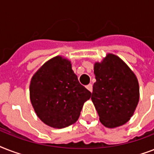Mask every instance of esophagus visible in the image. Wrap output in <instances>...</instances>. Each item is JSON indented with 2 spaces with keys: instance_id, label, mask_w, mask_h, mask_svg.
<instances>
[{
  "instance_id": "1",
  "label": "esophagus",
  "mask_w": 154,
  "mask_h": 154,
  "mask_svg": "<svg viewBox=\"0 0 154 154\" xmlns=\"http://www.w3.org/2000/svg\"><path fill=\"white\" fill-rule=\"evenodd\" d=\"M86 88L87 89H89L90 92L93 91V85L92 84H89L88 85H86Z\"/></svg>"
}]
</instances>
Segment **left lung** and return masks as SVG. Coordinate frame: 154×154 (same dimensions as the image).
I'll use <instances>...</instances> for the list:
<instances>
[{"label":"left lung","instance_id":"1","mask_svg":"<svg viewBox=\"0 0 154 154\" xmlns=\"http://www.w3.org/2000/svg\"><path fill=\"white\" fill-rule=\"evenodd\" d=\"M96 82L92 101L101 124L116 128L125 124L134 115L139 101L136 75L117 56L109 53L94 65Z\"/></svg>","mask_w":154,"mask_h":154}]
</instances>
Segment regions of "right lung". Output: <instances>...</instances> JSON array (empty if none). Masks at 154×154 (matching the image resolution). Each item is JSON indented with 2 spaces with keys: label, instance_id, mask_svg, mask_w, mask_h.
<instances>
[{
  "label": "right lung",
  "instance_id": "1",
  "mask_svg": "<svg viewBox=\"0 0 154 154\" xmlns=\"http://www.w3.org/2000/svg\"><path fill=\"white\" fill-rule=\"evenodd\" d=\"M30 101L37 117L56 129L77 122L91 93L80 84L69 60L57 56L45 62L31 79Z\"/></svg>",
  "mask_w": 154,
  "mask_h": 154
}]
</instances>
